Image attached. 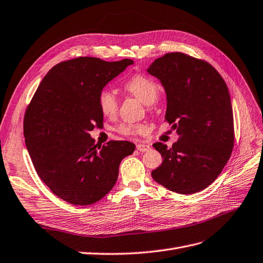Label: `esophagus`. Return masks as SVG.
Masks as SVG:
<instances>
[{
	"label": "esophagus",
	"mask_w": 263,
	"mask_h": 263,
	"mask_svg": "<svg viewBox=\"0 0 263 263\" xmlns=\"http://www.w3.org/2000/svg\"><path fill=\"white\" fill-rule=\"evenodd\" d=\"M136 148H137V150L140 151V153H145V151L150 150V146L144 145V144H138V145L136 146Z\"/></svg>",
	"instance_id": "1"
}]
</instances>
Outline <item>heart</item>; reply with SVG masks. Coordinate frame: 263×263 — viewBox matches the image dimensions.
I'll return each instance as SVG.
<instances>
[{
    "label": "heart",
    "mask_w": 263,
    "mask_h": 263,
    "mask_svg": "<svg viewBox=\"0 0 263 263\" xmlns=\"http://www.w3.org/2000/svg\"><path fill=\"white\" fill-rule=\"evenodd\" d=\"M125 89L137 98L146 105L153 104L158 98L160 89L159 85L147 76L142 73H137L133 76L129 80H127L124 84ZM99 107L102 114L106 117H114L118 112V100L113 91L103 90L99 94ZM146 128L141 124L123 123L119 125L116 130L124 135V136H135L139 133H142Z\"/></svg>",
    "instance_id": "1"
}]
</instances>
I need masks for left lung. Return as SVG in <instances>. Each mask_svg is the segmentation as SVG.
Listing matches in <instances>:
<instances>
[{
	"mask_svg": "<svg viewBox=\"0 0 263 263\" xmlns=\"http://www.w3.org/2000/svg\"><path fill=\"white\" fill-rule=\"evenodd\" d=\"M147 71L164 86L165 122L179 135L171 148L154 144L163 160L151 177L173 192H200L217 179L233 153L228 87L211 63L183 52L165 53Z\"/></svg>",
	"mask_w": 263,
	"mask_h": 263,
	"instance_id": "1",
	"label": "left lung"
}]
</instances>
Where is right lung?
<instances>
[{"instance_id": "right-lung-1", "label": "right lung", "mask_w": 263, "mask_h": 263, "mask_svg": "<svg viewBox=\"0 0 263 263\" xmlns=\"http://www.w3.org/2000/svg\"><path fill=\"white\" fill-rule=\"evenodd\" d=\"M79 57L59 62L38 85L24 116V137L38 177L73 205H91L113 189L119 163L134 153L129 141L98 147L90 132L103 123L99 94L133 65Z\"/></svg>"}]
</instances>
